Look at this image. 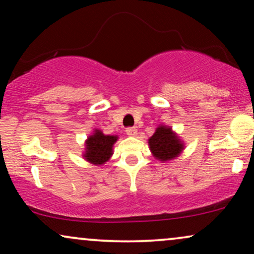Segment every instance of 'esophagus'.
<instances>
[{"mask_svg":"<svg viewBox=\"0 0 254 254\" xmlns=\"http://www.w3.org/2000/svg\"><path fill=\"white\" fill-rule=\"evenodd\" d=\"M125 132H127V136H130V137H134V136H137V129L136 127H127V130H125Z\"/></svg>","mask_w":254,"mask_h":254,"instance_id":"1","label":"esophagus"}]
</instances>
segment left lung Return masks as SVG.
<instances>
[{
	"mask_svg": "<svg viewBox=\"0 0 254 254\" xmlns=\"http://www.w3.org/2000/svg\"><path fill=\"white\" fill-rule=\"evenodd\" d=\"M148 146L155 159L165 162L179 157L185 145L172 127L160 125L148 139Z\"/></svg>",
	"mask_w": 254,
	"mask_h": 254,
	"instance_id": "1",
	"label": "left lung"
}]
</instances>
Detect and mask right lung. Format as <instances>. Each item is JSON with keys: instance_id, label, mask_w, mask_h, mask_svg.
Masks as SVG:
<instances>
[{"instance_id": "right-lung-1", "label": "right lung", "mask_w": 254, "mask_h": 254, "mask_svg": "<svg viewBox=\"0 0 254 254\" xmlns=\"http://www.w3.org/2000/svg\"><path fill=\"white\" fill-rule=\"evenodd\" d=\"M117 139V136H109L101 130H95L87 138L83 158L90 164L103 165L113 155V146Z\"/></svg>"}]
</instances>
